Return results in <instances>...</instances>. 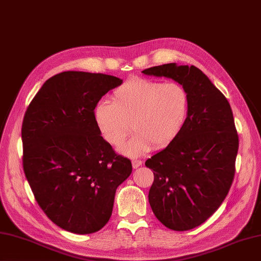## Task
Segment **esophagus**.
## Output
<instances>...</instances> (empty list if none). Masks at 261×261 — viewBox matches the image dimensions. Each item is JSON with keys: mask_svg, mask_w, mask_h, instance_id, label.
Segmentation results:
<instances>
[{"mask_svg": "<svg viewBox=\"0 0 261 261\" xmlns=\"http://www.w3.org/2000/svg\"><path fill=\"white\" fill-rule=\"evenodd\" d=\"M131 163H132V167H134V168L140 167V166L142 165V162H141V160H139V159H134Z\"/></svg>", "mask_w": 261, "mask_h": 261, "instance_id": "obj_1", "label": "esophagus"}]
</instances>
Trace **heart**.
Returning a JSON list of instances; mask_svg holds the SVG:
<instances>
[{
  "label": "heart",
  "instance_id": "1",
  "mask_svg": "<svg viewBox=\"0 0 261 261\" xmlns=\"http://www.w3.org/2000/svg\"><path fill=\"white\" fill-rule=\"evenodd\" d=\"M188 113L190 96L184 86L135 77L116 88L111 103L96 105L94 121L103 139L113 147L120 146L134 126L137 132L119 150L137 157L154 145L165 148L173 143L184 129Z\"/></svg>",
  "mask_w": 261,
  "mask_h": 261
}]
</instances>
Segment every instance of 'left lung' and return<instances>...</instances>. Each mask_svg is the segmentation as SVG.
<instances>
[{
    "label": "left lung",
    "mask_w": 261,
    "mask_h": 261,
    "mask_svg": "<svg viewBox=\"0 0 261 261\" xmlns=\"http://www.w3.org/2000/svg\"><path fill=\"white\" fill-rule=\"evenodd\" d=\"M185 87L190 113L178 138L146 162L154 179L149 203L168 229L187 231L205 222L228 195L239 138L228 99L195 66L165 64L142 70Z\"/></svg>",
    "instance_id": "1"
}]
</instances>
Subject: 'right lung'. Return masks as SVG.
Here are the masks:
<instances>
[{"label": "right lung", "instance_id": "1", "mask_svg": "<svg viewBox=\"0 0 261 261\" xmlns=\"http://www.w3.org/2000/svg\"><path fill=\"white\" fill-rule=\"evenodd\" d=\"M122 80L63 71L50 77L22 122L23 170L36 201L53 222L77 234L109 222L116 188L132 171L94 121V109Z\"/></svg>", "mask_w": 261, "mask_h": 261}]
</instances>
